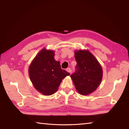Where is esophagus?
<instances>
[{
  "label": "esophagus",
  "mask_w": 129,
  "mask_h": 129,
  "mask_svg": "<svg viewBox=\"0 0 129 129\" xmlns=\"http://www.w3.org/2000/svg\"><path fill=\"white\" fill-rule=\"evenodd\" d=\"M67 72H68V73H69L70 74H71V73H72V70H71L70 68H67Z\"/></svg>",
  "instance_id": "1"
}]
</instances>
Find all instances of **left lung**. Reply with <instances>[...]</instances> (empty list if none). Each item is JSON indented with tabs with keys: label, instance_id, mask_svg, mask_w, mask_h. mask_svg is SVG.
Returning a JSON list of instances; mask_svg holds the SVG:
<instances>
[{
	"label": "left lung",
	"instance_id": "8db88e82",
	"mask_svg": "<svg viewBox=\"0 0 129 129\" xmlns=\"http://www.w3.org/2000/svg\"><path fill=\"white\" fill-rule=\"evenodd\" d=\"M77 62L76 71L70 75L79 94L87 95L99 86L103 78V69L95 57L87 50L75 51Z\"/></svg>",
	"mask_w": 129,
	"mask_h": 129
}]
</instances>
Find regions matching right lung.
Segmentation results:
<instances>
[{"label": "right lung", "instance_id": "obj_1", "mask_svg": "<svg viewBox=\"0 0 129 129\" xmlns=\"http://www.w3.org/2000/svg\"><path fill=\"white\" fill-rule=\"evenodd\" d=\"M53 50L43 49L33 60L29 68V75L34 87L42 94H54L62 80L70 75L61 68L54 59Z\"/></svg>", "mask_w": 129, "mask_h": 129}]
</instances>
